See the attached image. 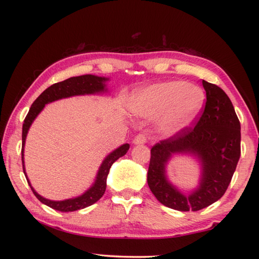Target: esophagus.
<instances>
[{
	"label": "esophagus",
	"mask_w": 259,
	"mask_h": 259,
	"mask_svg": "<svg viewBox=\"0 0 259 259\" xmlns=\"http://www.w3.org/2000/svg\"><path fill=\"white\" fill-rule=\"evenodd\" d=\"M146 141H147V137H146V135H144V134H139V135H137L135 138H134V144L135 145H144V144H146Z\"/></svg>",
	"instance_id": "obj_1"
}]
</instances>
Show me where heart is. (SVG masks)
Wrapping results in <instances>:
<instances>
[{
  "label": "heart",
  "instance_id": "b5f03b06",
  "mask_svg": "<svg viewBox=\"0 0 259 259\" xmlns=\"http://www.w3.org/2000/svg\"><path fill=\"white\" fill-rule=\"evenodd\" d=\"M203 99L199 88L184 81H169L137 91L130 99L129 107L139 117L156 118L161 114L159 131L164 136H172L196 118Z\"/></svg>",
  "mask_w": 259,
  "mask_h": 259
}]
</instances>
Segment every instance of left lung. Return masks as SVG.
<instances>
[{
    "instance_id": "8db88e82",
    "label": "left lung",
    "mask_w": 259,
    "mask_h": 259,
    "mask_svg": "<svg viewBox=\"0 0 259 259\" xmlns=\"http://www.w3.org/2000/svg\"><path fill=\"white\" fill-rule=\"evenodd\" d=\"M205 109L192 126H186L151 148L148 186L162 205L179 211L210 206L226 192L240 157V122L232 101L218 85L202 80ZM175 153L196 155L202 163L198 188L183 194L165 177V164Z\"/></svg>"
}]
</instances>
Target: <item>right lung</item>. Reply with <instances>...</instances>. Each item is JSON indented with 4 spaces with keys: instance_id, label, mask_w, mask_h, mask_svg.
I'll list each match as a JSON object with an SVG mask.
<instances>
[{
    "instance_id": "obj_1",
    "label": "right lung",
    "mask_w": 259,
    "mask_h": 259,
    "mask_svg": "<svg viewBox=\"0 0 259 259\" xmlns=\"http://www.w3.org/2000/svg\"><path fill=\"white\" fill-rule=\"evenodd\" d=\"M106 81L107 78H102V76H97L92 74H85L80 76H73V78H69L62 82H58L48 89L43 91L40 96L36 98V100L32 103V106L29 110V113L26 114L24 119L23 128H22V164H23V172L25 175V178L27 180V184L30 185L33 194L40 200L42 203L49 206L50 208L56 209L59 211L68 212V211H75L79 209H83L85 207H89L93 203L97 202L100 198L103 196L104 191L107 188V177L109 174V170L111 168L112 163L118 160L120 157L124 156L126 151L129 150V144H124L118 149H115L111 153L106 157V159L102 161L99 171L97 174L96 181L89 189H88L84 194L78 196L75 198H71V199L54 201L47 199L40 196L37 192L33 189V187L30 184V180L27 179V176L24 168V145L27 131H29L30 126L33 121L37 117L47 103L53 102L59 99L69 98L73 96H82V95H95V93H101L107 91L106 89Z\"/></svg>"
}]
</instances>
